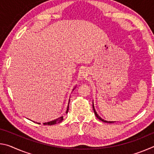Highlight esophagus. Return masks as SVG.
Returning <instances> with one entry per match:
<instances>
[{"instance_id": "1", "label": "esophagus", "mask_w": 154, "mask_h": 154, "mask_svg": "<svg viewBox=\"0 0 154 154\" xmlns=\"http://www.w3.org/2000/svg\"><path fill=\"white\" fill-rule=\"evenodd\" d=\"M86 76H87L86 72H85L84 70H82L81 72H79L80 78H82V79H84V78H85V77H86Z\"/></svg>"}]
</instances>
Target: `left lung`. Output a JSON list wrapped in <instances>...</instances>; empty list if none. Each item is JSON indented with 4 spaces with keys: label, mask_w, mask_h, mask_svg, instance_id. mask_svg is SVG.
<instances>
[{
    "label": "left lung",
    "mask_w": 154,
    "mask_h": 154,
    "mask_svg": "<svg viewBox=\"0 0 154 154\" xmlns=\"http://www.w3.org/2000/svg\"><path fill=\"white\" fill-rule=\"evenodd\" d=\"M92 106H93V110H94V114H95V116H96V118H97L98 119H100V120H101L102 122H106V123H113V122H110V121H106V120H104V119H103L102 118H100V116H98V115L97 114V113H96V110H95V109H94V104H93V105H92Z\"/></svg>",
    "instance_id": "1"
}]
</instances>
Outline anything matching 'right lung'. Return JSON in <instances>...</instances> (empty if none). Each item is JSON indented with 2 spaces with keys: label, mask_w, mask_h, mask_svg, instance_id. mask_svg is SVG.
<instances>
[{
  "label": "right lung",
  "mask_w": 154,
  "mask_h": 154,
  "mask_svg": "<svg viewBox=\"0 0 154 154\" xmlns=\"http://www.w3.org/2000/svg\"><path fill=\"white\" fill-rule=\"evenodd\" d=\"M74 88V89H75ZM73 89V90H74ZM69 102H70V100L69 101V104H68V106H67V109H66V113H68V111H69ZM63 120V117H60V118H59L58 119H54V120H52L50 121L49 122H45V123H43L44 125H49V126H51V125H54L56 124H58V123H60V122ZM37 124H40V123H37Z\"/></svg>",
  "instance_id": "right-lung-1"
}]
</instances>
